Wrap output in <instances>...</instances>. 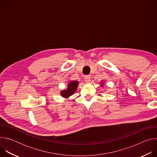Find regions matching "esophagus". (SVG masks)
Masks as SVG:
<instances>
[{
	"mask_svg": "<svg viewBox=\"0 0 157 157\" xmlns=\"http://www.w3.org/2000/svg\"><path fill=\"white\" fill-rule=\"evenodd\" d=\"M84 79H85V81L87 82H89L91 81V77L89 76H86L84 77Z\"/></svg>",
	"mask_w": 157,
	"mask_h": 157,
	"instance_id": "34e87169",
	"label": "esophagus"
}]
</instances>
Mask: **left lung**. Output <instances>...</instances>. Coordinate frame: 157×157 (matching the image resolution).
<instances>
[{"mask_svg":"<svg viewBox=\"0 0 157 157\" xmlns=\"http://www.w3.org/2000/svg\"><path fill=\"white\" fill-rule=\"evenodd\" d=\"M101 86L102 87H103V85H104V82H102H102H101Z\"/></svg>","mask_w":157,"mask_h":157,"instance_id":"8db88e82","label":"left lung"}]
</instances>
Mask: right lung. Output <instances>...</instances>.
I'll return each instance as SVG.
<instances>
[{"label":"right lung","instance_id":"right-lung-1","mask_svg":"<svg viewBox=\"0 0 157 157\" xmlns=\"http://www.w3.org/2000/svg\"><path fill=\"white\" fill-rule=\"evenodd\" d=\"M79 81H71L67 86V88L64 90L60 91V95L64 98H68L72 96L76 91L78 87Z\"/></svg>","mask_w":157,"mask_h":157}]
</instances>
